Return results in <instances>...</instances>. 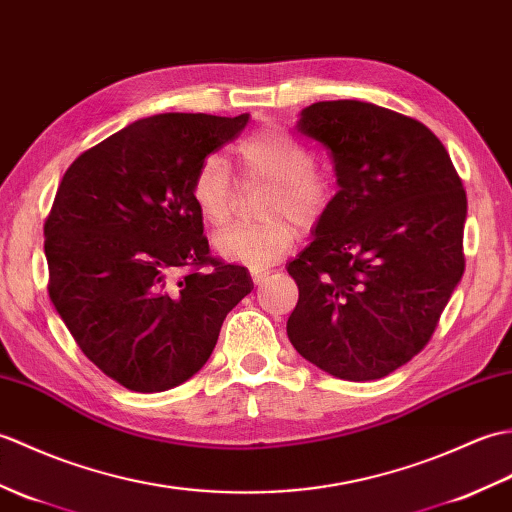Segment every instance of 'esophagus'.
<instances>
[{"instance_id":"obj_1","label":"esophagus","mask_w":512,"mask_h":512,"mask_svg":"<svg viewBox=\"0 0 512 512\" xmlns=\"http://www.w3.org/2000/svg\"><path fill=\"white\" fill-rule=\"evenodd\" d=\"M249 274H252V280L256 282V285H263V282L269 278L271 271L265 269V267H252V269H249Z\"/></svg>"}]
</instances>
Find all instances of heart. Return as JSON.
Masks as SVG:
<instances>
[{"instance_id":"heart-1","label":"heart","mask_w":512,"mask_h":512,"mask_svg":"<svg viewBox=\"0 0 512 512\" xmlns=\"http://www.w3.org/2000/svg\"><path fill=\"white\" fill-rule=\"evenodd\" d=\"M249 179L269 181L260 223H232L214 236V252L225 260L265 267L291 252L295 226L306 230L326 212L333 181L313 166V157L291 133L263 127L236 146ZM190 195L203 221L221 225L232 212L234 179L225 157L208 155L192 177Z\"/></svg>"}]
</instances>
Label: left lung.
I'll use <instances>...</instances> for the list:
<instances>
[{"mask_svg": "<svg viewBox=\"0 0 512 512\" xmlns=\"http://www.w3.org/2000/svg\"><path fill=\"white\" fill-rule=\"evenodd\" d=\"M333 160L337 195L287 265L293 348L346 381L388 377L427 346L464 274L467 192L423 122L326 100L295 124Z\"/></svg>", "mask_w": 512, "mask_h": 512, "instance_id": "obj_1", "label": "left lung"}]
</instances>
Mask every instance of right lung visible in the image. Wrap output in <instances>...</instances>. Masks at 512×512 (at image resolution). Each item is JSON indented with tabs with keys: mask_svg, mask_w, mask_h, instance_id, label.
Instances as JSON below:
<instances>
[{
	"mask_svg": "<svg viewBox=\"0 0 512 512\" xmlns=\"http://www.w3.org/2000/svg\"><path fill=\"white\" fill-rule=\"evenodd\" d=\"M247 120H138L78 155L56 190L43 227L50 300L85 357L127 390L164 392L197 374L254 289L245 267L210 256L190 195L197 166ZM184 266L193 271L177 281Z\"/></svg>",
	"mask_w": 512,
	"mask_h": 512,
	"instance_id": "1",
	"label": "right lung"
}]
</instances>
